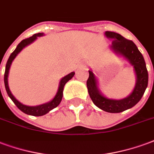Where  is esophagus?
Returning a JSON list of instances; mask_svg holds the SVG:
<instances>
[{"label":"esophagus","mask_w":154,"mask_h":154,"mask_svg":"<svg viewBox=\"0 0 154 154\" xmlns=\"http://www.w3.org/2000/svg\"><path fill=\"white\" fill-rule=\"evenodd\" d=\"M84 64H85V62H84V61H82V62H81V65H84Z\"/></svg>","instance_id":"34e87169"}]
</instances>
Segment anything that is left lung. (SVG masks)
I'll use <instances>...</instances> for the list:
<instances>
[{
  "label": "left lung",
  "instance_id": "8db88e82",
  "mask_svg": "<svg viewBox=\"0 0 154 154\" xmlns=\"http://www.w3.org/2000/svg\"><path fill=\"white\" fill-rule=\"evenodd\" d=\"M105 36L112 40L110 49L117 56L128 60L134 67L136 82L130 95L122 99H113L104 96L98 88V82L93 70H88L89 76L87 80L88 92L93 103L104 112L119 113L130 109L140 102L146 90L149 82V75L143 55L131 40L125 38L117 32L106 31Z\"/></svg>",
  "mask_w": 154,
  "mask_h": 154
}]
</instances>
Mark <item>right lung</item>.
I'll return each instance as SVG.
<instances>
[{
    "instance_id": "add662e5",
    "label": "right lung",
    "mask_w": 154,
    "mask_h": 154,
    "mask_svg": "<svg viewBox=\"0 0 154 154\" xmlns=\"http://www.w3.org/2000/svg\"><path fill=\"white\" fill-rule=\"evenodd\" d=\"M43 34H44L43 32H38V33H36L34 35H32V37H30L29 38L23 39V40L20 42V43L18 44L17 47H16V48H15V50L11 54V56H10L9 59H8L7 63H6V66H5V75H4V82H5V90L7 92L8 96L11 97V100L14 102V104L16 105V106L20 111H22L25 114H28V115L30 116H41L45 115V114L49 112L50 111L54 109L55 107H57L60 104V103L61 102V99H62V97H63L64 86H65V85L67 82L69 81V79H71L74 77V75H75V72H71L69 73V75L64 76L63 78L60 80L58 90H57L55 97L50 102L43 103V104H41V105H38V106H27V105H24L23 103L19 102L13 96V94H11L10 88H9V85H8V75H9V71H10V68H11L12 61L14 60V58L16 57V56L23 50V48L27 47L28 45L31 44L32 42H33L36 39L38 38V37L43 36Z\"/></svg>"
}]
</instances>
